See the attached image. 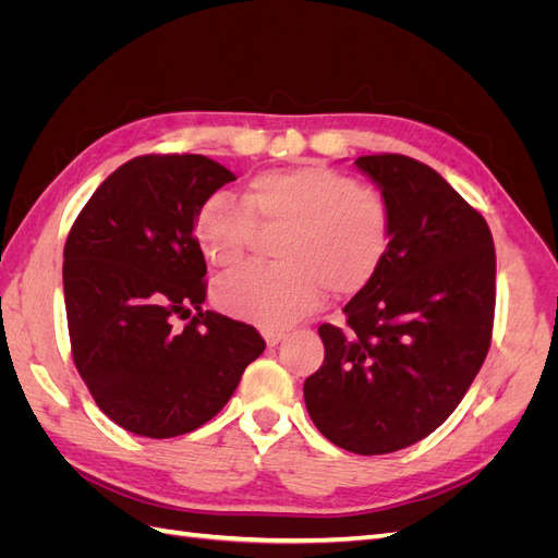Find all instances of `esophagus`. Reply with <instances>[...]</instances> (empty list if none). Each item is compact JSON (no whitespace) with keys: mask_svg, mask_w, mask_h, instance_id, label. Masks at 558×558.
I'll return each mask as SVG.
<instances>
[{"mask_svg":"<svg viewBox=\"0 0 558 558\" xmlns=\"http://www.w3.org/2000/svg\"><path fill=\"white\" fill-rule=\"evenodd\" d=\"M263 335H265L267 347H277V344L283 340V337H286V332H281V330H265Z\"/></svg>","mask_w":558,"mask_h":558,"instance_id":"34e87169","label":"esophagus"}]
</instances>
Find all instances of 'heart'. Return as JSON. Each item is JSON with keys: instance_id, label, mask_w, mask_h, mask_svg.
Listing matches in <instances>:
<instances>
[{"instance_id": "b5f03b06", "label": "heart", "mask_w": 558, "mask_h": 558, "mask_svg": "<svg viewBox=\"0 0 558 558\" xmlns=\"http://www.w3.org/2000/svg\"><path fill=\"white\" fill-rule=\"evenodd\" d=\"M260 230H279L275 267H242L218 279L216 305L269 330L312 314L324 291L361 293L381 269L393 238L388 199L324 165L253 177L244 202L211 195L195 214V240L216 267L240 265Z\"/></svg>"}]
</instances>
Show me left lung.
<instances>
[{"label": "left lung", "instance_id": "1", "mask_svg": "<svg viewBox=\"0 0 558 558\" xmlns=\"http://www.w3.org/2000/svg\"><path fill=\"white\" fill-rule=\"evenodd\" d=\"M393 214L388 256L347 307L318 328L326 359L305 404L328 440L361 456L424 440L459 408L492 347L496 248L484 216L433 167L361 156Z\"/></svg>", "mask_w": 558, "mask_h": 558}]
</instances>
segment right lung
<instances>
[{
    "instance_id": "add662e5",
    "label": "right lung",
    "mask_w": 558,
    "mask_h": 558,
    "mask_svg": "<svg viewBox=\"0 0 558 558\" xmlns=\"http://www.w3.org/2000/svg\"><path fill=\"white\" fill-rule=\"evenodd\" d=\"M234 174L207 156L150 154L109 174L64 244L72 356L97 408L121 428L165 440L207 424L256 361L260 332L202 312V202Z\"/></svg>"
}]
</instances>
